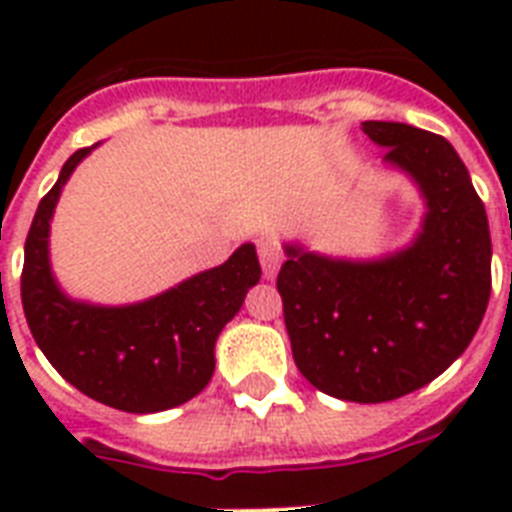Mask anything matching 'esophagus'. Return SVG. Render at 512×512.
<instances>
[{"instance_id":"esophagus-1","label":"esophagus","mask_w":512,"mask_h":512,"mask_svg":"<svg viewBox=\"0 0 512 512\" xmlns=\"http://www.w3.org/2000/svg\"><path fill=\"white\" fill-rule=\"evenodd\" d=\"M257 255H260V265H263V273L265 279H273L276 273H279V265H281V249L276 244V239L271 236H260L257 239Z\"/></svg>"}]
</instances>
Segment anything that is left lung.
Instances as JSON below:
<instances>
[{"instance_id":"8db88e82","label":"left lung","mask_w":512,"mask_h":512,"mask_svg":"<svg viewBox=\"0 0 512 512\" xmlns=\"http://www.w3.org/2000/svg\"><path fill=\"white\" fill-rule=\"evenodd\" d=\"M425 199L417 236L374 260L284 244V300L297 369L327 396L382 404L428 385L462 356L492 295L484 201L449 140L401 122H364Z\"/></svg>"}]
</instances>
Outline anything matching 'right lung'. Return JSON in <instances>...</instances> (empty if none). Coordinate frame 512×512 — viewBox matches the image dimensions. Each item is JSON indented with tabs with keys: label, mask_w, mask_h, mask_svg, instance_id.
<instances>
[{
	"label": "right lung",
	"mask_w": 512,
	"mask_h": 512,
	"mask_svg": "<svg viewBox=\"0 0 512 512\" xmlns=\"http://www.w3.org/2000/svg\"><path fill=\"white\" fill-rule=\"evenodd\" d=\"M92 148H79L39 201L20 276L23 313L47 361L84 396L122 412H164L207 388L217 337L263 271L255 244H241L223 265L140 303L95 305L68 297L50 265V223L63 185Z\"/></svg>",
	"instance_id": "add662e5"
}]
</instances>
